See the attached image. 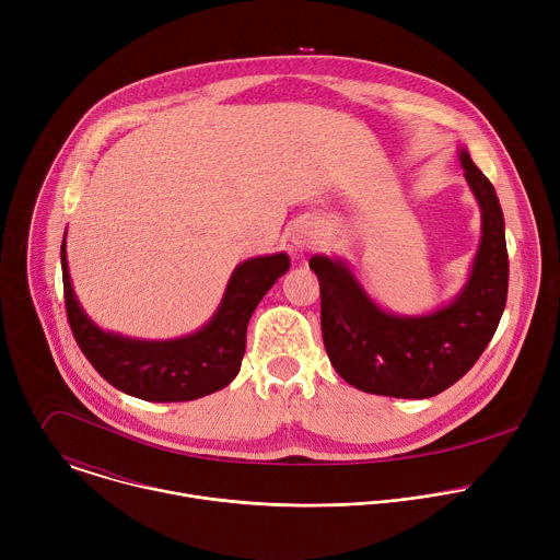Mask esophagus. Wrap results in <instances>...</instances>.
<instances>
[{"label": "esophagus", "instance_id": "obj_1", "mask_svg": "<svg viewBox=\"0 0 560 560\" xmlns=\"http://www.w3.org/2000/svg\"><path fill=\"white\" fill-rule=\"evenodd\" d=\"M318 244H322V232L314 223H299L292 230V246L296 250H314Z\"/></svg>", "mask_w": 560, "mask_h": 560}]
</instances>
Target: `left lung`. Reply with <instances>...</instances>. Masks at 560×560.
Segmentation results:
<instances>
[{
	"label": "left lung",
	"mask_w": 560,
	"mask_h": 560,
	"mask_svg": "<svg viewBox=\"0 0 560 560\" xmlns=\"http://www.w3.org/2000/svg\"><path fill=\"white\" fill-rule=\"evenodd\" d=\"M465 179L481 208L483 236L458 296L423 316L381 310L341 259L314 255L322 288V332L330 363L361 392L428 398L454 385L488 348L508 301L503 210L490 179L458 152Z\"/></svg>",
	"instance_id": "8db88e82"
}]
</instances>
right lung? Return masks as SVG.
<instances>
[{"instance_id":"1","label":"right lung","mask_w":560,"mask_h":560,"mask_svg":"<svg viewBox=\"0 0 560 560\" xmlns=\"http://www.w3.org/2000/svg\"><path fill=\"white\" fill-rule=\"evenodd\" d=\"M288 268L285 253L248 259L234 268L221 305L201 330L173 341H141L104 332L91 322L72 292L61 244L63 301L77 346L110 385L154 404L195 401L238 374L250 316Z\"/></svg>"}]
</instances>
